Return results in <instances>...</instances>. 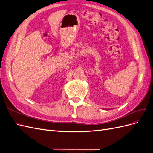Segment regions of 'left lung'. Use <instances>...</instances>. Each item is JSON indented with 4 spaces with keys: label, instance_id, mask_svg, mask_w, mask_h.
Masks as SVG:
<instances>
[{
    "label": "left lung",
    "instance_id": "obj_1",
    "mask_svg": "<svg viewBox=\"0 0 153 153\" xmlns=\"http://www.w3.org/2000/svg\"><path fill=\"white\" fill-rule=\"evenodd\" d=\"M104 110H110V109H104Z\"/></svg>",
    "mask_w": 153,
    "mask_h": 153
}]
</instances>
